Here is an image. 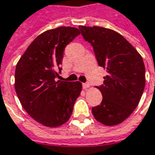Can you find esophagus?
<instances>
[{
    "label": "esophagus",
    "instance_id": "34e87169",
    "mask_svg": "<svg viewBox=\"0 0 155 155\" xmlns=\"http://www.w3.org/2000/svg\"><path fill=\"white\" fill-rule=\"evenodd\" d=\"M82 85H83V89L86 90V89H88V88L90 87V84H89V83H84Z\"/></svg>",
    "mask_w": 155,
    "mask_h": 155
}]
</instances>
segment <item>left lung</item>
Returning <instances> with one entry per match:
<instances>
[{
  "label": "left lung",
  "instance_id": "obj_1",
  "mask_svg": "<svg viewBox=\"0 0 155 155\" xmlns=\"http://www.w3.org/2000/svg\"><path fill=\"white\" fill-rule=\"evenodd\" d=\"M84 39L92 45L99 66L107 70L98 90L103 101L91 112L106 126H114L130 116L145 88V65L133 45L120 33L101 27L79 26Z\"/></svg>",
  "mask_w": 155,
  "mask_h": 155
}]
</instances>
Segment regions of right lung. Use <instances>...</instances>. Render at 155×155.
<instances>
[{"label":"right lung","mask_w":155,"mask_h":155,"mask_svg":"<svg viewBox=\"0 0 155 155\" xmlns=\"http://www.w3.org/2000/svg\"><path fill=\"white\" fill-rule=\"evenodd\" d=\"M79 34L78 28L71 27L45 31L30 44L16 64L15 88L21 105L46 127L56 128L68 121L82 91L78 81L56 80L65 46Z\"/></svg>","instance_id":"obj_1"}]
</instances>
